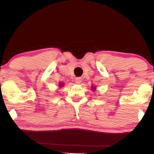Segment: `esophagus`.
I'll return each instance as SVG.
<instances>
[{
  "instance_id": "obj_1",
  "label": "esophagus",
  "mask_w": 154,
  "mask_h": 154,
  "mask_svg": "<svg viewBox=\"0 0 154 154\" xmlns=\"http://www.w3.org/2000/svg\"><path fill=\"white\" fill-rule=\"evenodd\" d=\"M81 82H82V79H81V78L77 77V78H76V79H75V83H76V84H79L80 83H81Z\"/></svg>"
}]
</instances>
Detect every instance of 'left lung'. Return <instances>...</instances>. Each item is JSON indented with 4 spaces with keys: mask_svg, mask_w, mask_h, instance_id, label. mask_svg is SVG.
<instances>
[{
    "mask_svg": "<svg viewBox=\"0 0 154 154\" xmlns=\"http://www.w3.org/2000/svg\"><path fill=\"white\" fill-rule=\"evenodd\" d=\"M92 89H93V91H94V90H95V87H92Z\"/></svg>",
    "mask_w": 154,
    "mask_h": 154,
    "instance_id": "left-lung-1",
    "label": "left lung"
}]
</instances>
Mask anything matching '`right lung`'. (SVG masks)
<instances>
[{
    "label": "right lung",
    "mask_w": 154,
    "mask_h": 154,
    "mask_svg": "<svg viewBox=\"0 0 154 154\" xmlns=\"http://www.w3.org/2000/svg\"><path fill=\"white\" fill-rule=\"evenodd\" d=\"M63 86V83H60V84H59V87H62Z\"/></svg>",
    "instance_id": "1"
}]
</instances>
